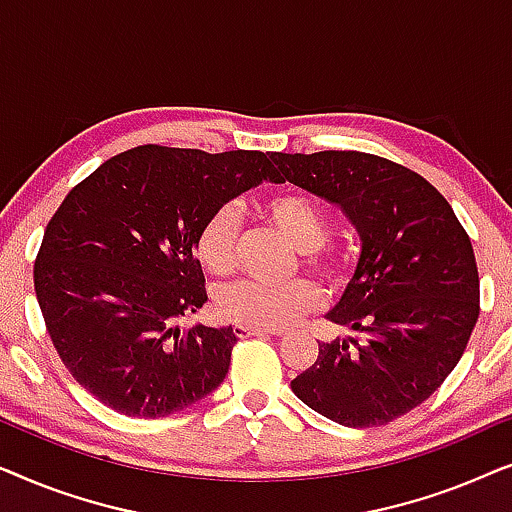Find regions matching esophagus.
<instances>
[{
  "mask_svg": "<svg viewBox=\"0 0 512 512\" xmlns=\"http://www.w3.org/2000/svg\"><path fill=\"white\" fill-rule=\"evenodd\" d=\"M235 335H240V338H247V335H265V338H270V335H282V331H277V328H254L235 324Z\"/></svg>",
  "mask_w": 512,
  "mask_h": 512,
  "instance_id": "esophagus-1",
  "label": "esophagus"
}]
</instances>
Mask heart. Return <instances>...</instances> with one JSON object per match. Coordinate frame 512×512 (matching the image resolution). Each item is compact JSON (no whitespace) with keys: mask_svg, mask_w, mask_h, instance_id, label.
I'll return each instance as SVG.
<instances>
[{"mask_svg":"<svg viewBox=\"0 0 512 512\" xmlns=\"http://www.w3.org/2000/svg\"><path fill=\"white\" fill-rule=\"evenodd\" d=\"M263 216L303 251L305 265L331 277L335 263L324 254L328 219L319 202L303 193H277L263 202ZM240 212L233 205L216 207L195 233V256L214 275H228L235 268ZM324 305V293L310 279H296L284 286L261 282H237L226 286L216 298V312L223 319L254 328H286L298 324L305 314Z\"/></svg>","mask_w":512,"mask_h":512,"instance_id":"1","label":"heart"}]
</instances>
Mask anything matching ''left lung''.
Wrapping results in <instances>:
<instances>
[{"label": "left lung", "instance_id": "left-lung-1", "mask_svg": "<svg viewBox=\"0 0 512 512\" xmlns=\"http://www.w3.org/2000/svg\"><path fill=\"white\" fill-rule=\"evenodd\" d=\"M296 184L354 223L361 254L326 314L361 338L319 342L291 380L300 401L342 426H380L424 403L457 366L480 314L475 254L450 202L424 177L359 151L270 153Z\"/></svg>", "mask_w": 512, "mask_h": 512}]
</instances>
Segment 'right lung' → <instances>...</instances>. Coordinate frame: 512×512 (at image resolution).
Masks as SVG:
<instances>
[{
  "mask_svg": "<svg viewBox=\"0 0 512 512\" xmlns=\"http://www.w3.org/2000/svg\"><path fill=\"white\" fill-rule=\"evenodd\" d=\"M275 181L270 153L137 146L83 179L53 219L34 263L48 335L74 380L128 417H167L219 387L233 326L174 319L207 303L195 258L200 223Z\"/></svg>",
  "mask_w": 512,
  "mask_h": 512,
  "instance_id": "right-lung-1",
  "label": "right lung"
}]
</instances>
